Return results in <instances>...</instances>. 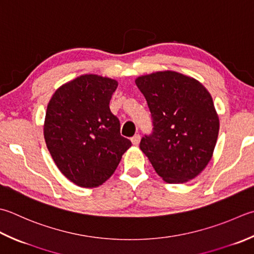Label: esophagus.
I'll list each match as a JSON object with an SVG mask.
<instances>
[{"mask_svg": "<svg viewBox=\"0 0 254 254\" xmlns=\"http://www.w3.org/2000/svg\"><path fill=\"white\" fill-rule=\"evenodd\" d=\"M131 141H132V143L134 144V145H138V143H140V141H141L140 134H135V135L132 136Z\"/></svg>", "mask_w": 254, "mask_h": 254, "instance_id": "esophagus-1", "label": "esophagus"}]
</instances>
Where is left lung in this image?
<instances>
[{"instance_id":"left-lung-1","label":"left lung","mask_w":254,"mask_h":254,"mask_svg":"<svg viewBox=\"0 0 254 254\" xmlns=\"http://www.w3.org/2000/svg\"><path fill=\"white\" fill-rule=\"evenodd\" d=\"M135 83L153 126V132L142 137V152L167 183L195 178L211 160L219 132L210 93L195 79L168 70L138 77Z\"/></svg>"}]
</instances>
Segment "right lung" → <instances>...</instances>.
Wrapping results in <instances>:
<instances>
[{
    "label": "right lung",
    "mask_w": 254,
    "mask_h": 254,
    "mask_svg": "<svg viewBox=\"0 0 254 254\" xmlns=\"http://www.w3.org/2000/svg\"><path fill=\"white\" fill-rule=\"evenodd\" d=\"M117 87L113 79L83 74L57 89L47 106L48 151L59 171L80 187L106 182L132 145L109 107Z\"/></svg>",
    "instance_id": "1"
}]
</instances>
